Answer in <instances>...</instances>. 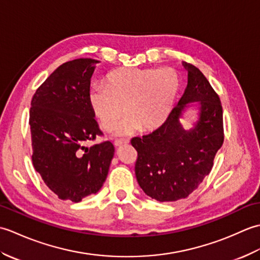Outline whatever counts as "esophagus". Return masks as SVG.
Listing matches in <instances>:
<instances>
[{
	"instance_id": "34e87169",
	"label": "esophagus",
	"mask_w": 260,
	"mask_h": 260,
	"mask_svg": "<svg viewBox=\"0 0 260 260\" xmlns=\"http://www.w3.org/2000/svg\"><path fill=\"white\" fill-rule=\"evenodd\" d=\"M127 143H128V141H127V140H117V141L114 142V145H115L116 147H119V146H121V145L127 144Z\"/></svg>"
}]
</instances>
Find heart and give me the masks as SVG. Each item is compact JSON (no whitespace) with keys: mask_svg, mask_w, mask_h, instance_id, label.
Returning <instances> with one entry per match:
<instances>
[{"mask_svg":"<svg viewBox=\"0 0 260 260\" xmlns=\"http://www.w3.org/2000/svg\"><path fill=\"white\" fill-rule=\"evenodd\" d=\"M181 89L180 75L172 68H121L110 71L104 85L93 84L89 104L102 128L112 131L124 114L119 134L155 131L168 120Z\"/></svg>","mask_w":260,"mask_h":260,"instance_id":"1","label":"heart"}]
</instances>
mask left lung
<instances>
[{
    "instance_id": "left-lung-1",
    "label": "left lung",
    "mask_w": 260,
    "mask_h": 260,
    "mask_svg": "<svg viewBox=\"0 0 260 260\" xmlns=\"http://www.w3.org/2000/svg\"><path fill=\"white\" fill-rule=\"evenodd\" d=\"M183 66L187 86L168 120L153 133L131 141L137 151V182L148 197L159 202L184 199L198 189L211 172L224 139L219 96L200 70L186 62ZM192 102L199 103V118L186 131L179 118Z\"/></svg>"
}]
</instances>
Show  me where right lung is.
Wrapping results in <instances>:
<instances>
[{
  "instance_id": "right-lung-1",
  "label": "right lung",
  "mask_w": 260,
  "mask_h": 260,
  "mask_svg": "<svg viewBox=\"0 0 260 260\" xmlns=\"http://www.w3.org/2000/svg\"><path fill=\"white\" fill-rule=\"evenodd\" d=\"M98 62L90 58L64 62L38 88L31 101L33 167L61 200L79 202L97 193L114 156L109 141L85 146L103 135L88 96Z\"/></svg>"
}]
</instances>
